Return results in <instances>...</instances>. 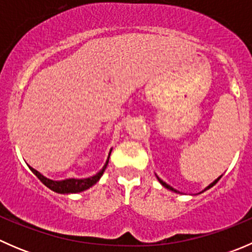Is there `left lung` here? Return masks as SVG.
I'll list each match as a JSON object with an SVG mask.
<instances>
[{
	"label": "left lung",
	"mask_w": 252,
	"mask_h": 252,
	"mask_svg": "<svg viewBox=\"0 0 252 252\" xmlns=\"http://www.w3.org/2000/svg\"><path fill=\"white\" fill-rule=\"evenodd\" d=\"M157 179H158V182H159V183H161V184H162V185H163V187H164V188H167V189L172 190V191H174V192H179V191H178V190H175V189H173V188H172V187H171V185H168V184H167V183H164V182H163V180H162V179H159V178H158V177H157ZM220 178H217V179H216V180H215V182H213V183H211V184H210V185H208V187H207V188H206V189H205V190H207V189H210V188H212V187H213V185H215V184H216V183H217V182H218V180H220ZM205 190H204V191H205Z\"/></svg>",
	"instance_id": "left-lung-1"
}]
</instances>
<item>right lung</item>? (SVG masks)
I'll return each mask as SVG.
<instances>
[{"label": "right lung", "mask_w": 252, "mask_h": 252, "mask_svg": "<svg viewBox=\"0 0 252 252\" xmlns=\"http://www.w3.org/2000/svg\"><path fill=\"white\" fill-rule=\"evenodd\" d=\"M108 159H110V156H108L103 168L101 169L97 174H95L94 177H90V178H85V179H65V180H58L57 182V180L47 179L46 177H44V175L39 173L36 169L32 168V167H29V168L32 169V173L39 178L40 182H41L42 184L46 185L47 188H50L52 191L58 192V194H70V192L84 191V190L89 189V188L93 187L94 184H96V183L98 182V179L101 178V175L103 174V172H105L106 167H107L108 164Z\"/></svg>", "instance_id": "right-lung-1"}]
</instances>
